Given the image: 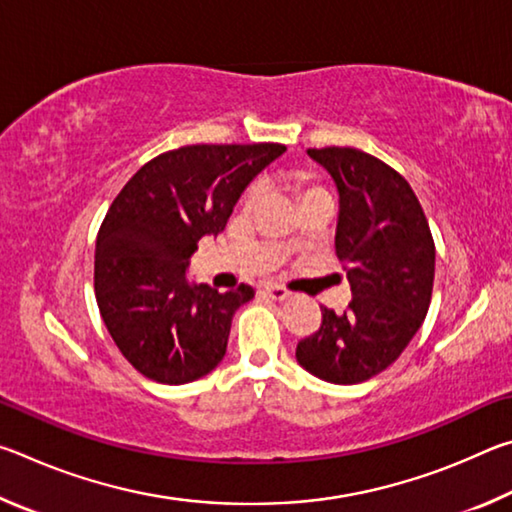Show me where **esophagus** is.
<instances>
[{
    "mask_svg": "<svg viewBox=\"0 0 512 512\" xmlns=\"http://www.w3.org/2000/svg\"><path fill=\"white\" fill-rule=\"evenodd\" d=\"M264 293H266V296L271 298V300H287V298L291 296V291L280 287V284H266Z\"/></svg>",
    "mask_w": 512,
    "mask_h": 512,
    "instance_id": "34e87169",
    "label": "esophagus"
}]
</instances>
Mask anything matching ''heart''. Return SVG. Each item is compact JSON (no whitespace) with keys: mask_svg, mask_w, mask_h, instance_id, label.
<instances>
[{"mask_svg":"<svg viewBox=\"0 0 512 512\" xmlns=\"http://www.w3.org/2000/svg\"><path fill=\"white\" fill-rule=\"evenodd\" d=\"M259 192H262V187H259V183H255V185H250L248 187V192H246V196H244V203L246 205H253L257 198H259Z\"/></svg>","mask_w":512,"mask_h":512,"instance_id":"obj_1","label":"heart"}]
</instances>
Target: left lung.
Masks as SVG:
<instances>
[{
    "label": "left lung",
    "mask_w": 512,
    "mask_h": 512,
    "mask_svg": "<svg viewBox=\"0 0 512 512\" xmlns=\"http://www.w3.org/2000/svg\"><path fill=\"white\" fill-rule=\"evenodd\" d=\"M339 189L336 257L352 300L323 309L296 359L329 384H359L400 357L429 311L436 246L418 196L393 167L350 146L309 149Z\"/></svg>",
    "instance_id": "8db88e82"
}]
</instances>
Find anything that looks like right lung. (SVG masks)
<instances>
[{
	"instance_id": "add662e5",
	"label": "right lung",
	"mask_w": 512,
	"mask_h": 512,
	"mask_svg": "<svg viewBox=\"0 0 512 512\" xmlns=\"http://www.w3.org/2000/svg\"><path fill=\"white\" fill-rule=\"evenodd\" d=\"M284 144H192L158 155L128 180L103 219L94 293L112 341L158 384H189L219 366L235 311L253 287L189 284L198 241L219 235L232 207Z\"/></svg>"
}]
</instances>
